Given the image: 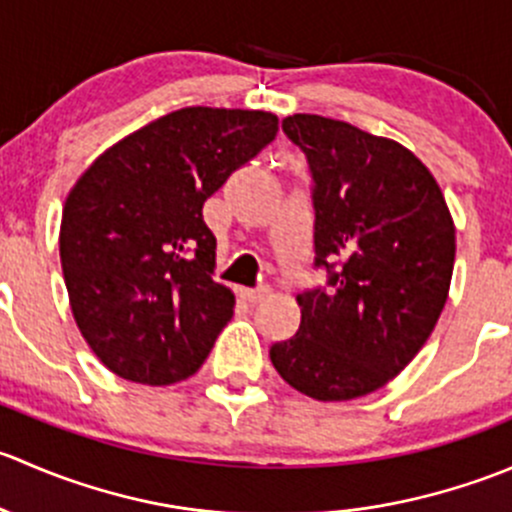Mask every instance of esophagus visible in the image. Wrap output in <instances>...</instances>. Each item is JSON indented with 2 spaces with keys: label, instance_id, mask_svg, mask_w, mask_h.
Masks as SVG:
<instances>
[{
  "label": "esophagus",
  "instance_id": "34e87169",
  "mask_svg": "<svg viewBox=\"0 0 512 512\" xmlns=\"http://www.w3.org/2000/svg\"><path fill=\"white\" fill-rule=\"evenodd\" d=\"M267 294L265 287H257V289H250V287H240V297L245 299V302H260L262 297Z\"/></svg>",
  "mask_w": 512,
  "mask_h": 512
}]
</instances>
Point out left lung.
<instances>
[{
	"label": "left lung",
	"instance_id": "left-lung-1",
	"mask_svg": "<svg viewBox=\"0 0 512 512\" xmlns=\"http://www.w3.org/2000/svg\"><path fill=\"white\" fill-rule=\"evenodd\" d=\"M312 173L314 267L327 287L297 294L302 322L270 347L277 374L317 401L389 384L431 337L451 287L456 225L409 148L347 121H282Z\"/></svg>",
	"mask_w": 512,
	"mask_h": 512
}]
</instances>
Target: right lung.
I'll return each mask as SVG.
<instances>
[{"instance_id": "1", "label": "right lung", "mask_w": 512, "mask_h": 512, "mask_svg": "<svg viewBox=\"0 0 512 512\" xmlns=\"http://www.w3.org/2000/svg\"><path fill=\"white\" fill-rule=\"evenodd\" d=\"M277 116L190 106L113 143L69 190L59 255L76 327L121 379L193 376L230 322L203 205L277 136Z\"/></svg>"}]
</instances>
